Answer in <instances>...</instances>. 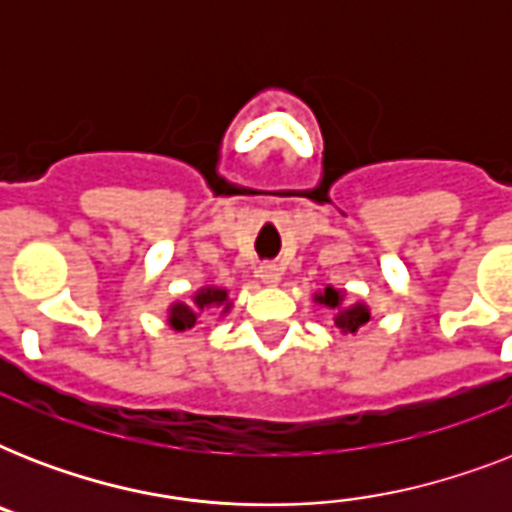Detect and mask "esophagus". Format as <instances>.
<instances>
[{
    "mask_svg": "<svg viewBox=\"0 0 512 512\" xmlns=\"http://www.w3.org/2000/svg\"><path fill=\"white\" fill-rule=\"evenodd\" d=\"M257 276H260V281L268 284V287H276L281 281V268L276 263H265L257 268Z\"/></svg>",
    "mask_w": 512,
    "mask_h": 512,
    "instance_id": "obj_1",
    "label": "esophagus"
}]
</instances>
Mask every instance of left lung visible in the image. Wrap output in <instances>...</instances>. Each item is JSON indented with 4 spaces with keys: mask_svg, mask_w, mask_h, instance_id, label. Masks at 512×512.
<instances>
[{
    "mask_svg": "<svg viewBox=\"0 0 512 512\" xmlns=\"http://www.w3.org/2000/svg\"><path fill=\"white\" fill-rule=\"evenodd\" d=\"M313 300L324 305L327 311H332L335 327L340 329L342 335H356L358 329L364 327L366 321L372 319V311L366 303H345V292L335 289L332 284L324 287V292H316Z\"/></svg>",
    "mask_w": 512,
    "mask_h": 512,
    "instance_id": "8db88e82",
    "label": "left lung"
}]
</instances>
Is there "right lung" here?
<instances>
[{"label": "right lung", "instance_id": "1", "mask_svg": "<svg viewBox=\"0 0 512 512\" xmlns=\"http://www.w3.org/2000/svg\"><path fill=\"white\" fill-rule=\"evenodd\" d=\"M233 303L228 297V289L223 287H201L196 289L191 303H172L170 311H167V324H170L175 332H185V329H193L201 321V316L207 311H220V316L231 313Z\"/></svg>", "mask_w": 512, "mask_h": 512}]
</instances>
